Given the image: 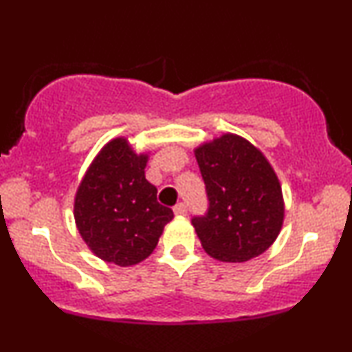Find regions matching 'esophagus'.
Instances as JSON below:
<instances>
[{
    "mask_svg": "<svg viewBox=\"0 0 352 352\" xmlns=\"http://www.w3.org/2000/svg\"><path fill=\"white\" fill-rule=\"evenodd\" d=\"M173 213H175L177 217H187V205H185V203H179V205H175V208H173Z\"/></svg>",
    "mask_w": 352,
    "mask_h": 352,
    "instance_id": "obj_1",
    "label": "esophagus"
}]
</instances>
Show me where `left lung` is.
<instances>
[{"label": "left lung", "mask_w": 352, "mask_h": 352, "mask_svg": "<svg viewBox=\"0 0 352 352\" xmlns=\"http://www.w3.org/2000/svg\"><path fill=\"white\" fill-rule=\"evenodd\" d=\"M208 211L192 224L203 249L223 262H245L267 251L283 223V198L272 165L251 142L223 134L195 149Z\"/></svg>", "instance_id": "8db88e82"}]
</instances>
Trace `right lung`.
<instances>
[{
	"instance_id": "right-lung-1",
	"label": "right lung",
	"mask_w": 352,
	"mask_h": 352,
	"mask_svg": "<svg viewBox=\"0 0 352 352\" xmlns=\"http://www.w3.org/2000/svg\"><path fill=\"white\" fill-rule=\"evenodd\" d=\"M147 154H135L124 138L96 155L75 195L78 232L100 259L128 267L149 257L173 211L157 201L146 179Z\"/></svg>"
}]
</instances>
